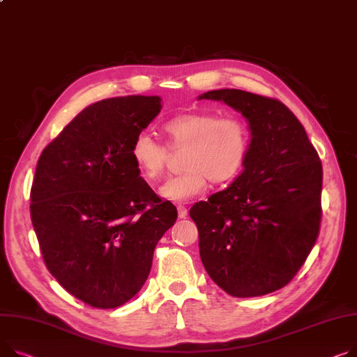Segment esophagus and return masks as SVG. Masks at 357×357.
Masks as SVG:
<instances>
[{
    "label": "esophagus",
    "instance_id": "34e87169",
    "mask_svg": "<svg viewBox=\"0 0 357 357\" xmlns=\"http://www.w3.org/2000/svg\"><path fill=\"white\" fill-rule=\"evenodd\" d=\"M186 215H188V209H186V206H183V205H178V217H179V218H186Z\"/></svg>",
    "mask_w": 357,
    "mask_h": 357
}]
</instances>
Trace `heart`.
Here are the masks:
<instances>
[{"mask_svg":"<svg viewBox=\"0 0 357 357\" xmlns=\"http://www.w3.org/2000/svg\"><path fill=\"white\" fill-rule=\"evenodd\" d=\"M172 149L185 148V172L166 179L159 194L169 201L191 199L206 188L208 179L222 183L240 174L250 148V132L238 117L194 112L172 117L163 125ZM130 155L145 178L156 181L168 163V149L148 132L135 136Z\"/></svg>","mask_w":357,"mask_h":357,"instance_id":"b5f03b06","label":"heart"}]
</instances>
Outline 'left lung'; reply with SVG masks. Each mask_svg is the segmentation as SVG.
<instances>
[{
	"mask_svg": "<svg viewBox=\"0 0 357 357\" xmlns=\"http://www.w3.org/2000/svg\"><path fill=\"white\" fill-rule=\"evenodd\" d=\"M248 121L244 171L189 215L199 234L202 264L234 297L282 289L298 273L319 236L323 169L294 113L277 99L238 89L206 91Z\"/></svg>",
	"mask_w": 357,
	"mask_h": 357,
	"instance_id": "1",
	"label": "left lung"
}]
</instances>
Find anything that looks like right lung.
Wrapping results in <instances>:
<instances>
[{"label":"right lung","mask_w":357,"mask_h":357,"mask_svg":"<svg viewBox=\"0 0 357 357\" xmlns=\"http://www.w3.org/2000/svg\"><path fill=\"white\" fill-rule=\"evenodd\" d=\"M160 109L159 96L93 103L38 159L30 213L43 259L63 289L91 307H119L142 289L158 241L178 218L130 155Z\"/></svg>","instance_id":"add662e5"}]
</instances>
